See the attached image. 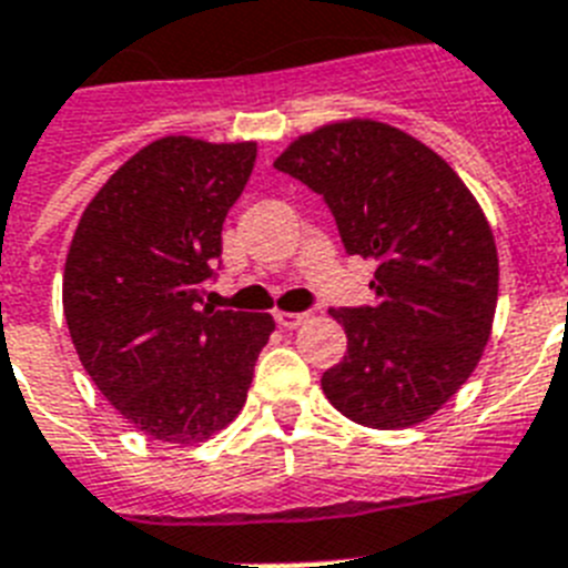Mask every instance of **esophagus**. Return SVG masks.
I'll return each instance as SVG.
<instances>
[{
  "label": "esophagus",
  "mask_w": 568,
  "mask_h": 568,
  "mask_svg": "<svg viewBox=\"0 0 568 568\" xmlns=\"http://www.w3.org/2000/svg\"><path fill=\"white\" fill-rule=\"evenodd\" d=\"M274 321L283 328H297L308 321V314L303 312H274Z\"/></svg>",
  "instance_id": "esophagus-1"
}]
</instances>
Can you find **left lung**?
Segmentation results:
<instances>
[{"label":"left lung","instance_id":"1","mask_svg":"<svg viewBox=\"0 0 568 568\" xmlns=\"http://www.w3.org/2000/svg\"><path fill=\"white\" fill-rule=\"evenodd\" d=\"M274 166L326 199L349 254L378 262L373 306L328 312L349 343L323 393L373 430L427 422L470 378L494 326L499 260L479 202L430 146L373 118L323 123Z\"/></svg>","mask_w":568,"mask_h":568}]
</instances>
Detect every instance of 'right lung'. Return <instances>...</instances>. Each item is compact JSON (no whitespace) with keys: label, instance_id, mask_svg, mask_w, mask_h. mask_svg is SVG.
Listing matches in <instances>:
<instances>
[{"label":"right lung","instance_id":"add662e5","mask_svg":"<svg viewBox=\"0 0 568 568\" xmlns=\"http://www.w3.org/2000/svg\"><path fill=\"white\" fill-rule=\"evenodd\" d=\"M254 161L256 141L159 138L109 175L69 245L63 312L80 364L159 442H204L240 416L274 332L268 312L202 303Z\"/></svg>","mask_w":568,"mask_h":568}]
</instances>
